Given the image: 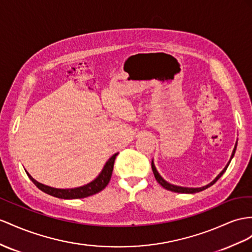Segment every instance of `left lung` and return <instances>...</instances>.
Wrapping results in <instances>:
<instances>
[{
    "mask_svg": "<svg viewBox=\"0 0 252 252\" xmlns=\"http://www.w3.org/2000/svg\"><path fill=\"white\" fill-rule=\"evenodd\" d=\"M236 146H237V144H235V147H234V149H233V151H232V154H231V158H230V160L228 162V164L225 165V167L224 168L221 170V172L219 173V175L213 180L212 182H210L209 184H206V185H204V186H202V188H183V186H178V185H173V184H170L169 182H167L166 180H164L163 178H162V176L159 175L158 173V171L157 170V168H156V165H154V163H153V159H152V163H151V167H152V171H153V173H154V177H156V179H157V181L163 186V188L165 189H168V190H171V191H175V192H181V193H195V192H198V191H201V190H203V189H206L208 188H210V186H212L213 184H214L217 180L220 178L223 173H224V171L227 170V168H228V166H229V164H230V162H231V159L233 158V157H234V154H235V150H236Z\"/></svg>",
    "mask_w": 252,
    "mask_h": 252,
    "instance_id": "8db88e82",
    "label": "left lung"
}]
</instances>
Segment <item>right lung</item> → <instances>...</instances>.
<instances>
[{
    "instance_id": "add662e5",
    "label": "right lung",
    "mask_w": 252,
    "mask_h": 252,
    "mask_svg": "<svg viewBox=\"0 0 252 252\" xmlns=\"http://www.w3.org/2000/svg\"><path fill=\"white\" fill-rule=\"evenodd\" d=\"M118 156V153H115L113 157L108 158L107 162L105 163L104 167H103L102 171L99 173V176L96 177L94 181L89 182L86 185L80 186V188H74V189H55V188H51V186L44 185L42 183H39L38 181L32 177L30 173L25 170V172L28 173L29 178L33 181V183L37 186L40 190L44 191L48 195H51L56 198H61V199H81V198H86L89 196H93L94 193H98L102 189H104L106 188V185L108 184L109 180H111L112 177V172L114 168V163H115V158Z\"/></svg>"
}]
</instances>
